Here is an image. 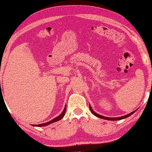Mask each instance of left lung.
<instances>
[{
    "mask_svg": "<svg viewBox=\"0 0 152 152\" xmlns=\"http://www.w3.org/2000/svg\"><path fill=\"white\" fill-rule=\"evenodd\" d=\"M89 109H90V110H91L92 114H93V115H95V116H96V117H98V118H101V119H106V120H110V121H117V120H121V119H125V118H128L129 116H130V115H131L133 114H134V113L135 112H136V111L137 110H138V109H137L136 110H134V111H133V112H131L130 114H127V115L121 116V117H117V118H108V117H106V116H103V115H100V114H96V113L95 112H94V111L93 110V109L91 108V105H90V104H89Z\"/></svg>",
    "mask_w": 152,
    "mask_h": 152,
    "instance_id": "1",
    "label": "left lung"
}]
</instances>
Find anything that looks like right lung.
Returning <instances> with one entry per match:
<instances>
[{"mask_svg":"<svg viewBox=\"0 0 152 152\" xmlns=\"http://www.w3.org/2000/svg\"><path fill=\"white\" fill-rule=\"evenodd\" d=\"M66 105H65V106H64V110H63L62 113H61V114L59 115H58L57 117H56V118L51 119V120L50 121H48V122H46V123H44V124H38V125H34L33 126H34V127H44V126H47V125H48L52 124V123H54V122H56V121H57L61 120V119L64 117V114H65V112H66Z\"/></svg>","mask_w":152,"mask_h":152,"instance_id":"right-lung-1","label":"right lung"}]
</instances>
